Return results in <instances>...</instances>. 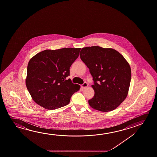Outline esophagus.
Returning a JSON list of instances; mask_svg holds the SVG:
<instances>
[{"label": "esophagus", "instance_id": "1", "mask_svg": "<svg viewBox=\"0 0 157 157\" xmlns=\"http://www.w3.org/2000/svg\"><path fill=\"white\" fill-rule=\"evenodd\" d=\"M82 89H85V87H86L87 86V84L86 82H84L83 84H82Z\"/></svg>", "mask_w": 157, "mask_h": 157}]
</instances>
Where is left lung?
<instances>
[{"instance_id": "1", "label": "left lung", "mask_w": 157, "mask_h": 157, "mask_svg": "<svg viewBox=\"0 0 157 157\" xmlns=\"http://www.w3.org/2000/svg\"><path fill=\"white\" fill-rule=\"evenodd\" d=\"M80 56L94 80L95 95L89 100L90 106L103 112L115 109L128 93L131 77L128 62L116 50L98 46L83 48Z\"/></svg>"}]
</instances>
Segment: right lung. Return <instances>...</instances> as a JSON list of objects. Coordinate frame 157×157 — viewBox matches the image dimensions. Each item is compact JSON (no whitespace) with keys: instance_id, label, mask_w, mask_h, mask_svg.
Listing matches in <instances>:
<instances>
[{"instance_id":"right-lung-1","label":"right lung","mask_w":157,"mask_h":157,"mask_svg":"<svg viewBox=\"0 0 157 157\" xmlns=\"http://www.w3.org/2000/svg\"><path fill=\"white\" fill-rule=\"evenodd\" d=\"M80 48L46 50L29 61L26 86L34 101L53 110L67 105L80 86L66 78L70 67L79 55Z\"/></svg>"}]
</instances>
